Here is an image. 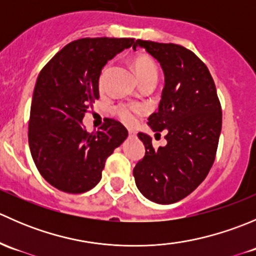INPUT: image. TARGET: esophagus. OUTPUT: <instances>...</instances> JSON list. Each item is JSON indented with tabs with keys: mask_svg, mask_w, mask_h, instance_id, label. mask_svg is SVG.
<instances>
[{
	"mask_svg": "<svg viewBox=\"0 0 256 256\" xmlns=\"http://www.w3.org/2000/svg\"><path fill=\"white\" fill-rule=\"evenodd\" d=\"M128 135H130V136H131V138H134V136H135V135H136V132H135V131L130 130V131H128Z\"/></svg>",
	"mask_w": 256,
	"mask_h": 256,
	"instance_id": "esophagus-1",
	"label": "esophagus"
}]
</instances>
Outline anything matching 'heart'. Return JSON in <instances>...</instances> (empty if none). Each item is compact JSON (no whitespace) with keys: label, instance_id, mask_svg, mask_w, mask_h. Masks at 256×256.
Returning <instances> with one entry per match:
<instances>
[{"label":"heart","instance_id":"1","mask_svg":"<svg viewBox=\"0 0 256 256\" xmlns=\"http://www.w3.org/2000/svg\"><path fill=\"white\" fill-rule=\"evenodd\" d=\"M132 66L140 84L146 82V80H157V76H158L157 66L148 56H144V54H138V56H136L135 58L132 59ZM110 68H112V63H108L106 66L102 68V74H100V84H102V80L106 76V74L109 73ZM144 112V106L138 104H126L120 105V106L116 108V115H118V118H120L122 122H125L126 125H134V124L138 121V116L142 115Z\"/></svg>","mask_w":256,"mask_h":256}]
</instances>
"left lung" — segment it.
Listing matches in <instances>:
<instances>
[{
	"label": "left lung",
	"instance_id": "1",
	"mask_svg": "<svg viewBox=\"0 0 256 256\" xmlns=\"http://www.w3.org/2000/svg\"><path fill=\"white\" fill-rule=\"evenodd\" d=\"M157 59L164 74L158 112L148 118L167 144L154 150L148 135L138 132L144 156L134 168L147 200L171 204L193 192L213 166L222 130V108L207 66L190 49L174 43L138 40L136 47Z\"/></svg>",
	"mask_w": 256,
	"mask_h": 256
}]
</instances>
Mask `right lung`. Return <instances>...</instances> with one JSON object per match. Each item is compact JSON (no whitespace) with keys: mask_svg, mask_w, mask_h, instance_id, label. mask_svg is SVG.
<instances>
[{"mask_svg":"<svg viewBox=\"0 0 256 256\" xmlns=\"http://www.w3.org/2000/svg\"><path fill=\"white\" fill-rule=\"evenodd\" d=\"M135 44L134 38H82L59 50L40 70L33 92L28 142L38 171L56 190L84 193L102 180L105 161L128 138L114 118L96 132L82 118L99 99V78L108 60Z\"/></svg>","mask_w":256,"mask_h":256,"instance_id":"add662e5","label":"right lung"}]
</instances>
